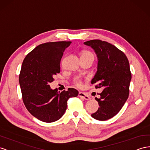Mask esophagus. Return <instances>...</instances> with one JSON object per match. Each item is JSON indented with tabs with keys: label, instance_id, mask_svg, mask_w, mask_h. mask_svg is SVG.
Masks as SVG:
<instances>
[{
	"label": "esophagus",
	"instance_id": "esophagus-1",
	"mask_svg": "<svg viewBox=\"0 0 150 150\" xmlns=\"http://www.w3.org/2000/svg\"><path fill=\"white\" fill-rule=\"evenodd\" d=\"M78 96L80 97V98H82L86 100H90V97L88 95L85 94L84 93H83V92H79Z\"/></svg>",
	"mask_w": 150,
	"mask_h": 150
}]
</instances>
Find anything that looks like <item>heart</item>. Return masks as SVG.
Segmentation results:
<instances>
[{
    "mask_svg": "<svg viewBox=\"0 0 150 150\" xmlns=\"http://www.w3.org/2000/svg\"><path fill=\"white\" fill-rule=\"evenodd\" d=\"M93 55V54L91 53V52H89V51H83L82 52V54H81V55ZM74 82H75V84L76 85H78V86H79V85L81 84V81L79 78H76L75 79V80H74Z\"/></svg>",
    "mask_w": 150,
    "mask_h": 150,
    "instance_id": "obj_1",
    "label": "heart"
}]
</instances>
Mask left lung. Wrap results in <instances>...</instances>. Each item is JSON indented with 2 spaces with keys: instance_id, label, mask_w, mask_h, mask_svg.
<instances>
[{
  "instance_id": "left-lung-1",
  "label": "left lung",
  "mask_w": 150,
  "mask_h": 150,
  "mask_svg": "<svg viewBox=\"0 0 150 150\" xmlns=\"http://www.w3.org/2000/svg\"><path fill=\"white\" fill-rule=\"evenodd\" d=\"M84 44L91 47L98 58L97 71L91 83L103 89L100 98H95L100 107L91 117L106 120L118 114L128 98L131 80L129 60L122 51L107 42L92 40Z\"/></svg>"
}]
</instances>
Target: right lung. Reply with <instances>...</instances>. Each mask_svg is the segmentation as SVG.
<instances>
[{
	"label": "right lung",
	"instance_id": "right-lung-1",
	"mask_svg": "<svg viewBox=\"0 0 150 150\" xmlns=\"http://www.w3.org/2000/svg\"><path fill=\"white\" fill-rule=\"evenodd\" d=\"M71 42L43 43L24 59L19 81L23 100L30 114L45 122L60 119L67 109L68 99L78 95L74 88L61 93L51 89L49 83L60 72V60Z\"/></svg>",
	"mask_w": 150,
	"mask_h": 150
}]
</instances>
